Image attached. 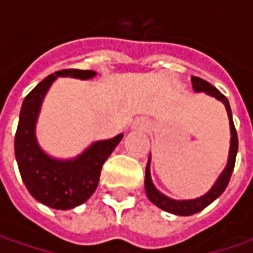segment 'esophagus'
Listing matches in <instances>:
<instances>
[{"label":"esophagus","mask_w":253,"mask_h":253,"mask_svg":"<svg viewBox=\"0 0 253 253\" xmlns=\"http://www.w3.org/2000/svg\"><path fill=\"white\" fill-rule=\"evenodd\" d=\"M136 126H138V128H145V126H146V121H145V120L138 121L136 122Z\"/></svg>","instance_id":"34e87169"}]
</instances>
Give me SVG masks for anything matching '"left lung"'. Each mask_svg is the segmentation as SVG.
<instances>
[{
    "label": "left lung",
    "mask_w": 253,
    "mask_h": 253,
    "mask_svg": "<svg viewBox=\"0 0 253 253\" xmlns=\"http://www.w3.org/2000/svg\"><path fill=\"white\" fill-rule=\"evenodd\" d=\"M191 83H193V88L196 91H206L210 95L218 98L219 101L224 102L227 112H228L229 117V125H231V149H229V159L228 165L225 170L222 171V174L219 176V179L217 180V183L212 186V189L210 190L207 194H204L203 197L194 200H186V201H176V200H171L166 196H163L162 193H159L158 190L155 189L153 183L151 180V173H149V162L146 165V171H145V190H146V194L155 206H158L159 209L163 211H168L171 214H176V215H193L196 212H199L201 210H204L207 206H210L215 199H218L219 196L224 193V190L227 189L228 186L229 179H231V174L234 171V166H235V159H237V152H238V133L235 129V125L232 121V114H231V107H229V102L227 100V97L222 94V92L217 90L214 85H211L209 82L193 76L191 77Z\"/></svg>",
    "instance_id": "left-lung-1"
}]
</instances>
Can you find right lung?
<instances>
[{
    "mask_svg": "<svg viewBox=\"0 0 253 253\" xmlns=\"http://www.w3.org/2000/svg\"><path fill=\"white\" fill-rule=\"evenodd\" d=\"M57 76L91 79L92 70L63 69L47 76L25 97L15 133V158L28 191L42 204L54 210H70L83 204L95 191L104 162L122 139L117 135L108 141H98L70 162L46 156L35 139V122L41 102Z\"/></svg>",
    "mask_w": 253,
    "mask_h": 253,
    "instance_id": "right-lung-1",
    "label": "right lung"
}]
</instances>
